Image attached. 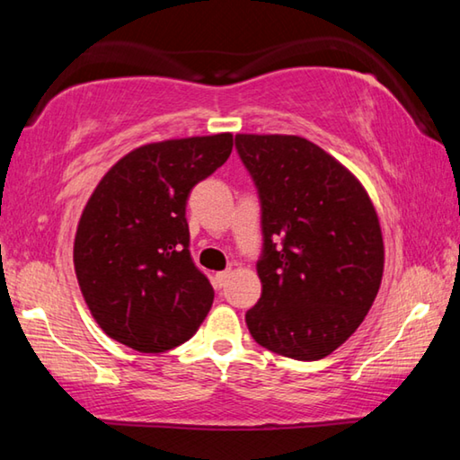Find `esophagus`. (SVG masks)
Here are the masks:
<instances>
[{
	"mask_svg": "<svg viewBox=\"0 0 460 460\" xmlns=\"http://www.w3.org/2000/svg\"><path fill=\"white\" fill-rule=\"evenodd\" d=\"M229 274H231L229 270H225V271H217L215 278H213V279H215V286H217V288H223V286H225V282H227Z\"/></svg>",
	"mask_w": 460,
	"mask_h": 460,
	"instance_id": "34e87169",
	"label": "esophagus"
}]
</instances>
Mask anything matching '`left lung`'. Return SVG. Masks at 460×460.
<instances>
[{"label":"left lung","mask_w":460,"mask_h":460,"mask_svg":"<svg viewBox=\"0 0 460 460\" xmlns=\"http://www.w3.org/2000/svg\"><path fill=\"white\" fill-rule=\"evenodd\" d=\"M261 202V298L252 337L298 361L331 355L359 329L384 276V237L363 184L300 136L237 134Z\"/></svg>","instance_id":"8db88e82"}]
</instances>
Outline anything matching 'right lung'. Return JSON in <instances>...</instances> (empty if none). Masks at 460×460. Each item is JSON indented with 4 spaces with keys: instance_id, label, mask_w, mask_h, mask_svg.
<instances>
[{
    "instance_id": "obj_1",
    "label": "right lung",
    "mask_w": 460,
    "mask_h": 460,
    "mask_svg": "<svg viewBox=\"0 0 460 460\" xmlns=\"http://www.w3.org/2000/svg\"><path fill=\"white\" fill-rule=\"evenodd\" d=\"M231 134L139 146L109 168L83 208L75 271L105 334L139 353L182 345L213 306L190 258L186 200L227 162Z\"/></svg>"
}]
</instances>
